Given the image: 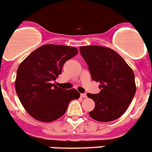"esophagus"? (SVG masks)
Returning <instances> with one entry per match:
<instances>
[{"label": "esophagus", "instance_id": "1", "mask_svg": "<svg viewBox=\"0 0 152 152\" xmlns=\"http://www.w3.org/2000/svg\"><path fill=\"white\" fill-rule=\"evenodd\" d=\"M81 97H83V98H86L87 97V94H81Z\"/></svg>", "mask_w": 152, "mask_h": 152}]
</instances>
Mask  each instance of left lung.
Returning <instances> with one entry per match:
<instances>
[{"label":"left lung","instance_id":"1","mask_svg":"<svg viewBox=\"0 0 152 152\" xmlns=\"http://www.w3.org/2000/svg\"><path fill=\"white\" fill-rule=\"evenodd\" d=\"M79 50L91 79L100 83V93L87 94L95 103L89 115L101 122L114 121L125 113L135 95L134 71L122 57L108 47L84 46Z\"/></svg>","mask_w":152,"mask_h":152}]
</instances>
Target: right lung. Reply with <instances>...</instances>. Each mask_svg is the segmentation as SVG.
Wrapping results in <instances>:
<instances>
[{
    "mask_svg": "<svg viewBox=\"0 0 152 152\" xmlns=\"http://www.w3.org/2000/svg\"><path fill=\"white\" fill-rule=\"evenodd\" d=\"M78 54L75 47L47 44L31 52L18 66L15 88L18 99L28 114L42 122L61 117L72 100L80 94L52 84L61 75L63 65Z\"/></svg>",
    "mask_w": 152,
    "mask_h": 152,
    "instance_id": "1",
    "label": "right lung"
}]
</instances>
